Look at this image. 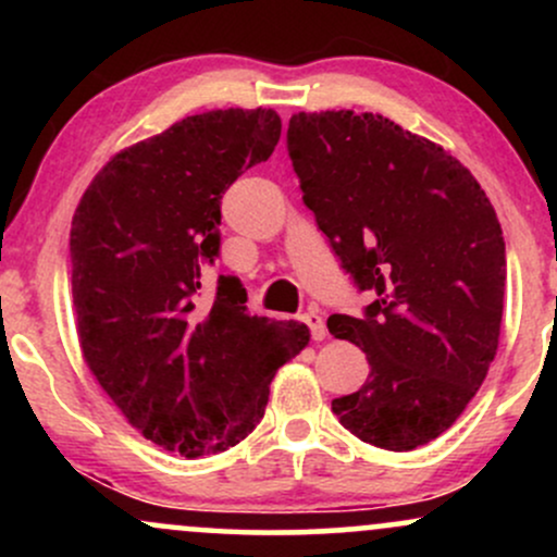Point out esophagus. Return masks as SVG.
<instances>
[{
    "mask_svg": "<svg viewBox=\"0 0 557 557\" xmlns=\"http://www.w3.org/2000/svg\"><path fill=\"white\" fill-rule=\"evenodd\" d=\"M300 322H304L306 327H309L311 337H314V341H324V335H327V324H324V317L319 314V309H314V306H311L309 311H304V314H300Z\"/></svg>",
    "mask_w": 557,
    "mask_h": 557,
    "instance_id": "1",
    "label": "esophagus"
}]
</instances>
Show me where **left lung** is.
Masks as SVG:
<instances>
[{
  "mask_svg": "<svg viewBox=\"0 0 557 557\" xmlns=\"http://www.w3.org/2000/svg\"><path fill=\"white\" fill-rule=\"evenodd\" d=\"M287 157L341 267L372 296L359 317L327 319L369 361V380L332 411L369 445H426L461 417L497 354L495 209L456 157L382 114H293Z\"/></svg>",
  "mask_w": 557,
  "mask_h": 557,
  "instance_id": "1",
  "label": "left lung"
}]
</instances>
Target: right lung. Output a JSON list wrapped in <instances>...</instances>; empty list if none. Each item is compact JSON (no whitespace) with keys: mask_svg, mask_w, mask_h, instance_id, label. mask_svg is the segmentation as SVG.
<instances>
[{"mask_svg":"<svg viewBox=\"0 0 557 557\" xmlns=\"http://www.w3.org/2000/svg\"><path fill=\"white\" fill-rule=\"evenodd\" d=\"M272 110L194 114L104 164L70 230V285L86 363L146 440L185 458L238 445L272 376L309 343L300 322L251 317L233 274L203 300L220 257L222 194L267 162Z\"/></svg>","mask_w":557,"mask_h":557,"instance_id":"1","label":"right lung"}]
</instances>
